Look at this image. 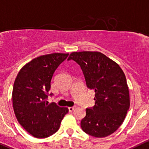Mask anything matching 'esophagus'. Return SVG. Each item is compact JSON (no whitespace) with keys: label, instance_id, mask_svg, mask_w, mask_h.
Masks as SVG:
<instances>
[{"label":"esophagus","instance_id":"34e87169","mask_svg":"<svg viewBox=\"0 0 149 149\" xmlns=\"http://www.w3.org/2000/svg\"><path fill=\"white\" fill-rule=\"evenodd\" d=\"M75 108H76V106H72V107H69L68 109H69V112H72L75 110Z\"/></svg>","mask_w":149,"mask_h":149}]
</instances>
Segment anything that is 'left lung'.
Wrapping results in <instances>:
<instances>
[{"label":"left lung","instance_id":"1","mask_svg":"<svg viewBox=\"0 0 149 149\" xmlns=\"http://www.w3.org/2000/svg\"><path fill=\"white\" fill-rule=\"evenodd\" d=\"M80 65L86 86L95 91V105L86 109L80 126L96 137L113 134L122 124L130 108L125 74L119 65L100 52H72L68 61Z\"/></svg>","mask_w":149,"mask_h":149}]
</instances>
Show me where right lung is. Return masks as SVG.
<instances>
[{"instance_id": "add662e5", "label": "right lung", "mask_w": 149, "mask_h": 149, "mask_svg": "<svg viewBox=\"0 0 149 149\" xmlns=\"http://www.w3.org/2000/svg\"><path fill=\"white\" fill-rule=\"evenodd\" d=\"M68 53H52L36 58L19 70L13 86L12 102L21 126L36 138H45L58 130L67 107L49 103L52 75Z\"/></svg>"}]
</instances>
